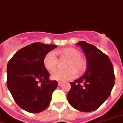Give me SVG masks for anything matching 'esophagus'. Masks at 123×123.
<instances>
[{"label":"esophagus","mask_w":123,"mask_h":123,"mask_svg":"<svg viewBox=\"0 0 123 123\" xmlns=\"http://www.w3.org/2000/svg\"><path fill=\"white\" fill-rule=\"evenodd\" d=\"M62 85V82H61V81H59V82H58V86H61Z\"/></svg>","instance_id":"1"}]
</instances>
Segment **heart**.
Here are the masks:
<instances>
[{"instance_id":"obj_1","label":"heart","mask_w":123,"mask_h":123,"mask_svg":"<svg viewBox=\"0 0 123 123\" xmlns=\"http://www.w3.org/2000/svg\"><path fill=\"white\" fill-rule=\"evenodd\" d=\"M56 54L62 58H66L69 60L67 65L68 70L55 71L51 75L53 80L57 81H65L72 79L76 77L77 72L82 73L84 72L86 68V61L80 57V53L79 51L73 48H66L56 51ZM58 60L54 52H48L46 54L43 59V65L45 69L48 71L52 72L57 67Z\"/></svg>"}]
</instances>
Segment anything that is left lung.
I'll use <instances>...</instances> for the list:
<instances>
[{
    "instance_id": "obj_1",
    "label": "left lung",
    "mask_w": 123,
    "mask_h": 123,
    "mask_svg": "<svg viewBox=\"0 0 123 123\" xmlns=\"http://www.w3.org/2000/svg\"><path fill=\"white\" fill-rule=\"evenodd\" d=\"M87 59V70L81 77L70 82L67 95L68 102L75 109L90 112L99 108L108 98L114 86L113 67L109 57L95 46L80 41Z\"/></svg>"
}]
</instances>
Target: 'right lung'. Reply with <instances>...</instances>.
Segmentation results:
<instances>
[{
  "label": "right lung",
  "mask_w": 123,
  "mask_h": 123,
  "mask_svg": "<svg viewBox=\"0 0 123 123\" xmlns=\"http://www.w3.org/2000/svg\"><path fill=\"white\" fill-rule=\"evenodd\" d=\"M57 47L54 44L34 43L20 49L7 65V86L21 109L32 113L43 111L50 103L58 86L50 80L43 65L46 54Z\"/></svg>",
  "instance_id": "add662e5"
}]
</instances>
